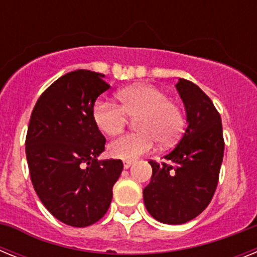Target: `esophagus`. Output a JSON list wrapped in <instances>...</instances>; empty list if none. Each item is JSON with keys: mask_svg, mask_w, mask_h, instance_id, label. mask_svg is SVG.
<instances>
[{"mask_svg": "<svg viewBox=\"0 0 257 257\" xmlns=\"http://www.w3.org/2000/svg\"><path fill=\"white\" fill-rule=\"evenodd\" d=\"M131 166H133V162H128V161H126V162H123V167L124 169H130Z\"/></svg>", "mask_w": 257, "mask_h": 257, "instance_id": "1", "label": "esophagus"}]
</instances>
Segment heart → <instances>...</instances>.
<instances>
[{
    "mask_svg": "<svg viewBox=\"0 0 257 257\" xmlns=\"http://www.w3.org/2000/svg\"><path fill=\"white\" fill-rule=\"evenodd\" d=\"M119 106L100 99L92 106V119L104 135L123 130L127 117L135 118L136 133L119 136L108 145L109 154L118 160L134 161L148 153L156 140L166 145L178 139L184 128L180 106L163 90L149 83H136L117 92Z\"/></svg>",
    "mask_w": 257,
    "mask_h": 257,
    "instance_id": "heart-1",
    "label": "heart"
}]
</instances>
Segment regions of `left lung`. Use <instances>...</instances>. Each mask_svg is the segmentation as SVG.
Returning a JSON list of instances; mask_svg holds the SVG:
<instances>
[{
	"label": "left lung",
	"instance_id": "1",
	"mask_svg": "<svg viewBox=\"0 0 257 257\" xmlns=\"http://www.w3.org/2000/svg\"><path fill=\"white\" fill-rule=\"evenodd\" d=\"M176 90L187 112V128L178 145L163 158L149 161L151 183L143 190L144 205L163 224L179 225L197 217L216 190L224 156L221 117L210 97L188 79Z\"/></svg>",
	"mask_w": 257,
	"mask_h": 257
}]
</instances>
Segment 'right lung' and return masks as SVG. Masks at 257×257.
Instances as JSON below:
<instances>
[{
	"instance_id": "obj_1",
	"label": "right lung",
	"mask_w": 257,
	"mask_h": 257,
	"mask_svg": "<svg viewBox=\"0 0 257 257\" xmlns=\"http://www.w3.org/2000/svg\"><path fill=\"white\" fill-rule=\"evenodd\" d=\"M109 87L104 74L91 70L64 74L41 95L29 121L26 153L33 188L56 219L76 228L105 215L123 169L121 160H97L105 138L92 106Z\"/></svg>"
}]
</instances>
